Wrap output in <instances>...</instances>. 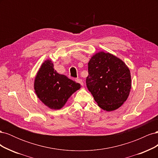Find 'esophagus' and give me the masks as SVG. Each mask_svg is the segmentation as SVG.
I'll use <instances>...</instances> for the list:
<instances>
[{
  "label": "esophagus",
  "instance_id": "1",
  "mask_svg": "<svg viewBox=\"0 0 158 158\" xmlns=\"http://www.w3.org/2000/svg\"><path fill=\"white\" fill-rule=\"evenodd\" d=\"M76 82H77L78 83H80L81 84V85H84V82H83V80H81L80 78H77L76 80Z\"/></svg>",
  "mask_w": 158,
  "mask_h": 158
}]
</instances>
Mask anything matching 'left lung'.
<instances>
[{
    "label": "left lung",
    "instance_id": "8db88e82",
    "mask_svg": "<svg viewBox=\"0 0 158 158\" xmlns=\"http://www.w3.org/2000/svg\"><path fill=\"white\" fill-rule=\"evenodd\" d=\"M85 82L98 106L107 111L120 107L131 88V73L127 65L104 52L95 54L89 61Z\"/></svg>",
    "mask_w": 158,
    "mask_h": 158
}]
</instances>
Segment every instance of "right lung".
<instances>
[{
  "mask_svg": "<svg viewBox=\"0 0 158 158\" xmlns=\"http://www.w3.org/2000/svg\"><path fill=\"white\" fill-rule=\"evenodd\" d=\"M80 88V84L59 74L54 70L51 60L43 63L34 83L37 97L45 106L52 109L64 106L70 95Z\"/></svg>",
  "mask_w": 158,
  "mask_h": 158,
  "instance_id": "1",
  "label": "right lung"
}]
</instances>
